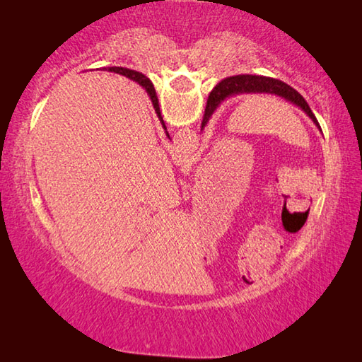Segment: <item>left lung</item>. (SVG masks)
<instances>
[{
    "label": "left lung",
    "mask_w": 362,
    "mask_h": 362,
    "mask_svg": "<svg viewBox=\"0 0 362 362\" xmlns=\"http://www.w3.org/2000/svg\"><path fill=\"white\" fill-rule=\"evenodd\" d=\"M238 94H273V95H279L283 97L284 100L293 103V105L302 108L303 112L313 119L315 124H317L316 116L311 112V108L306 100L300 95L296 89L291 88L289 84H286L279 79L274 78H268V76H257V75H236V76H230L225 78L220 81L207 99V105L204 110V118L203 122H201V129L207 124V121L211 119L212 113L216 112L217 107L222 103L226 97L231 95H238ZM321 131V127H320Z\"/></svg>",
    "instance_id": "1"
}]
</instances>
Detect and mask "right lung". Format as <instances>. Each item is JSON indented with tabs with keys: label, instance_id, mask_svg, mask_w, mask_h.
<instances>
[{
	"label": "right lung",
	"instance_id": "right-lung-1",
	"mask_svg": "<svg viewBox=\"0 0 362 362\" xmlns=\"http://www.w3.org/2000/svg\"><path fill=\"white\" fill-rule=\"evenodd\" d=\"M110 71H115V73H119V75H124L126 78H131L132 81H136V83H139L140 86H142V88L146 90V94L150 95L151 103H153V108H155V112L158 115L159 121H161L163 127H164V129H166V126H164V121H163V116H161V112H159V103H158L156 90H155V88H153V83L150 81V79L146 78L145 75H142V73L134 71V70H129V69H122V66H112V69H110ZM168 137H169V134H168Z\"/></svg>",
	"mask_w": 362,
	"mask_h": 362
}]
</instances>
